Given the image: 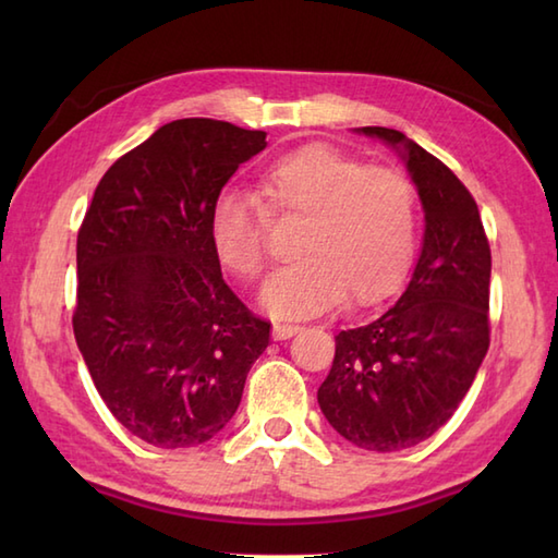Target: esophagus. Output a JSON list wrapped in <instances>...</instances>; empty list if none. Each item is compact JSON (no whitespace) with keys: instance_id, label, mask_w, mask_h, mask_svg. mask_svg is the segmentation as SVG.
<instances>
[{"instance_id":"obj_1","label":"esophagus","mask_w":558,"mask_h":558,"mask_svg":"<svg viewBox=\"0 0 558 558\" xmlns=\"http://www.w3.org/2000/svg\"><path fill=\"white\" fill-rule=\"evenodd\" d=\"M300 330L302 328L294 326V324H272V338H276V340H288L292 336H298Z\"/></svg>"}]
</instances>
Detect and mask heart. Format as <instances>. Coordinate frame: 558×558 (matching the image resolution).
<instances>
[{
  "instance_id": "obj_1",
  "label": "heart",
  "mask_w": 558,
  "mask_h": 558,
  "mask_svg": "<svg viewBox=\"0 0 558 558\" xmlns=\"http://www.w3.org/2000/svg\"><path fill=\"white\" fill-rule=\"evenodd\" d=\"M256 196L225 192L208 216L210 248L234 278L264 266L268 218H302L294 264L260 288L276 318H306L350 304L390 298L405 280L417 232V196L408 177L364 168L328 146H304L260 172Z\"/></svg>"
}]
</instances>
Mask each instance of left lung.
Listing matches in <instances>:
<instances>
[{
  "instance_id": "1",
  "label": "left lung",
  "mask_w": 558,
  "mask_h": 558,
  "mask_svg": "<svg viewBox=\"0 0 558 558\" xmlns=\"http://www.w3.org/2000/svg\"><path fill=\"white\" fill-rule=\"evenodd\" d=\"M405 162L424 236L405 292L372 324L340 330L318 386L328 424L376 453L412 448L453 417L489 350L492 252L475 198L402 132L362 126Z\"/></svg>"
}]
</instances>
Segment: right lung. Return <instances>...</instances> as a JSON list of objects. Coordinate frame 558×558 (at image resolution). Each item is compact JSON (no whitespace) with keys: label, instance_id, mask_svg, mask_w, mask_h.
<instances>
[{"label":"right lung","instance_id":"1","mask_svg":"<svg viewBox=\"0 0 558 558\" xmlns=\"http://www.w3.org/2000/svg\"><path fill=\"white\" fill-rule=\"evenodd\" d=\"M266 132L230 122L160 126L105 172L76 240L74 336L105 405L158 448L216 436L268 348L222 280L208 216Z\"/></svg>","mask_w":558,"mask_h":558}]
</instances>
